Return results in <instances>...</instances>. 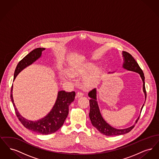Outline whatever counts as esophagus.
<instances>
[{"label":"esophagus","mask_w":159,"mask_h":159,"mask_svg":"<svg viewBox=\"0 0 159 159\" xmlns=\"http://www.w3.org/2000/svg\"><path fill=\"white\" fill-rule=\"evenodd\" d=\"M83 96V93L82 92H78L77 93L76 97H77V98H80V97H82Z\"/></svg>","instance_id":"34e87169"}]
</instances>
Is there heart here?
Returning <instances> with one entry per match:
<instances>
[{
    "label": "heart",
    "instance_id": "obj_1",
    "mask_svg": "<svg viewBox=\"0 0 159 159\" xmlns=\"http://www.w3.org/2000/svg\"><path fill=\"white\" fill-rule=\"evenodd\" d=\"M89 74L83 79V84L86 87H89L97 82L98 79V70L94 68V65L90 62L84 63L81 66H77L70 70V73L71 76L84 75L87 73Z\"/></svg>",
    "mask_w": 159,
    "mask_h": 159
}]
</instances>
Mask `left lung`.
<instances>
[{
    "label": "left lung",
    "instance_id": "obj_1",
    "mask_svg": "<svg viewBox=\"0 0 159 159\" xmlns=\"http://www.w3.org/2000/svg\"><path fill=\"white\" fill-rule=\"evenodd\" d=\"M122 57L123 58V62L122 67L123 68L129 70L136 72L138 73L140 77L142 79L143 82V92L145 94V99H146L147 94L145 91V77H144V73L141 68L139 66L138 64L137 63L135 60L133 58V57L128 52L123 51L122 52ZM110 73V72H109ZM88 96L91 98L89 100V104H90V111H89V118L91 120V123L92 125L97 129L99 132L103 135H105L107 136H116V135H123L125 134H127L132 129L134 128L135 125L137 123L138 120L139 116L136 119L135 122V124L130 127L126 129L114 128L110 126L108 123L106 122V120L103 119L101 114L100 113V110L99 108L98 104L97 102V89L94 88L92 90H91L88 93ZM142 106V108L141 109V113L142 111V109L144 107Z\"/></svg>",
    "mask_w": 159,
    "mask_h": 159
}]
</instances>
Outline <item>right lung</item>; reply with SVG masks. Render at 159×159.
<instances>
[{
    "label": "right lung",
    "instance_id": "add662e5",
    "mask_svg": "<svg viewBox=\"0 0 159 159\" xmlns=\"http://www.w3.org/2000/svg\"><path fill=\"white\" fill-rule=\"evenodd\" d=\"M45 49V48H36L20 61L15 68L14 80L23 69L38 60L41 57L42 51ZM12 90L13 86L11 87V99L15 109V113L19 120L25 128L42 135L53 134L63 125L68 116L69 106L75 100L76 95V93L74 91L71 92H66L64 91H58L57 98L50 112L43 118L36 121H32L23 117L18 111L14 102Z\"/></svg>",
    "mask_w": 159,
    "mask_h": 159
}]
</instances>
